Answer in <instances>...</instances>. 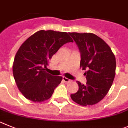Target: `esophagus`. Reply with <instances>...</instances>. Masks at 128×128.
<instances>
[{
  "label": "esophagus",
  "mask_w": 128,
  "mask_h": 128,
  "mask_svg": "<svg viewBox=\"0 0 128 128\" xmlns=\"http://www.w3.org/2000/svg\"><path fill=\"white\" fill-rule=\"evenodd\" d=\"M62 80L63 81L65 82H71L70 80H69L68 78H66V77H62Z\"/></svg>",
  "instance_id": "1"
}]
</instances>
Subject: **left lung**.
<instances>
[{"label":"left lung","mask_w":128,"mask_h":128,"mask_svg":"<svg viewBox=\"0 0 128 128\" xmlns=\"http://www.w3.org/2000/svg\"><path fill=\"white\" fill-rule=\"evenodd\" d=\"M80 54V68L86 70V84L77 81L78 90L71 94L74 102L82 106L98 103L106 95L116 74V61L111 48L92 33L70 32Z\"/></svg>","instance_id":"left-lung-1"}]
</instances>
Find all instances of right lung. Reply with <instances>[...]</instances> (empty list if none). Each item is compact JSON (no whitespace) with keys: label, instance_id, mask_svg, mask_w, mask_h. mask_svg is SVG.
<instances>
[{"label":"right lung","instance_id":"right-lung-1","mask_svg":"<svg viewBox=\"0 0 128 128\" xmlns=\"http://www.w3.org/2000/svg\"><path fill=\"white\" fill-rule=\"evenodd\" d=\"M70 42L73 41L67 32L42 30L29 37L20 47L12 72L18 88L26 98L42 102L51 97L62 78L46 72V65L53 55Z\"/></svg>","mask_w":128,"mask_h":128}]
</instances>
